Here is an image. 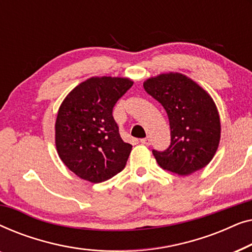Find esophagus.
Wrapping results in <instances>:
<instances>
[{
  "label": "esophagus",
  "instance_id": "1",
  "mask_svg": "<svg viewBox=\"0 0 252 252\" xmlns=\"http://www.w3.org/2000/svg\"><path fill=\"white\" fill-rule=\"evenodd\" d=\"M140 142L142 143V144H146V146H150L151 140H150L149 136H147V137H144V139H141Z\"/></svg>",
  "mask_w": 252,
  "mask_h": 252
}]
</instances>
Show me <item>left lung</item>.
<instances>
[{
  "label": "left lung",
  "mask_w": 252,
  "mask_h": 252,
  "mask_svg": "<svg viewBox=\"0 0 252 252\" xmlns=\"http://www.w3.org/2000/svg\"><path fill=\"white\" fill-rule=\"evenodd\" d=\"M143 87L163 105L170 122V147L153 150L158 165L179 175L205 167L216 155L221 133L218 109L209 93L178 72L147 79Z\"/></svg>",
  "instance_id": "left-lung-1"
}]
</instances>
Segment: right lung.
I'll return each mask as SVG.
<instances>
[{
    "mask_svg": "<svg viewBox=\"0 0 252 252\" xmlns=\"http://www.w3.org/2000/svg\"><path fill=\"white\" fill-rule=\"evenodd\" d=\"M132 86L128 78L92 77L62 102L55 143L62 161L79 178L98 184L125 167L132 146L120 137L112 110Z\"/></svg>",
    "mask_w": 252,
    "mask_h": 252,
    "instance_id": "right-lung-1",
    "label": "right lung"
}]
</instances>
